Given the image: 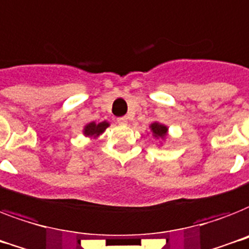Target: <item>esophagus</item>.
Here are the masks:
<instances>
[{
    "label": "esophagus",
    "instance_id": "34e87169",
    "mask_svg": "<svg viewBox=\"0 0 249 249\" xmlns=\"http://www.w3.org/2000/svg\"><path fill=\"white\" fill-rule=\"evenodd\" d=\"M117 122L119 124H127V118L126 117H119V118H117Z\"/></svg>",
    "mask_w": 249,
    "mask_h": 249
}]
</instances>
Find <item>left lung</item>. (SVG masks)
<instances>
[{
  "label": "left lung",
  "mask_w": 249,
  "mask_h": 249,
  "mask_svg": "<svg viewBox=\"0 0 249 249\" xmlns=\"http://www.w3.org/2000/svg\"><path fill=\"white\" fill-rule=\"evenodd\" d=\"M150 130H152V134L154 137H157V139H164L167 135V131H168V128H167V126H164V124H160V123H158V122H154L150 124Z\"/></svg>",
  "instance_id": "8db88e82"
}]
</instances>
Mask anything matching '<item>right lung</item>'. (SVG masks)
I'll use <instances>...</instances> for the list:
<instances>
[{"label": "right lung", "instance_id": "add662e5", "mask_svg": "<svg viewBox=\"0 0 249 249\" xmlns=\"http://www.w3.org/2000/svg\"><path fill=\"white\" fill-rule=\"evenodd\" d=\"M107 127H109V123L107 122V121L100 123L90 122L89 124L85 126V128H83V135L89 137H97L100 136V135L107 130Z\"/></svg>", "mask_w": 249, "mask_h": 249}]
</instances>
